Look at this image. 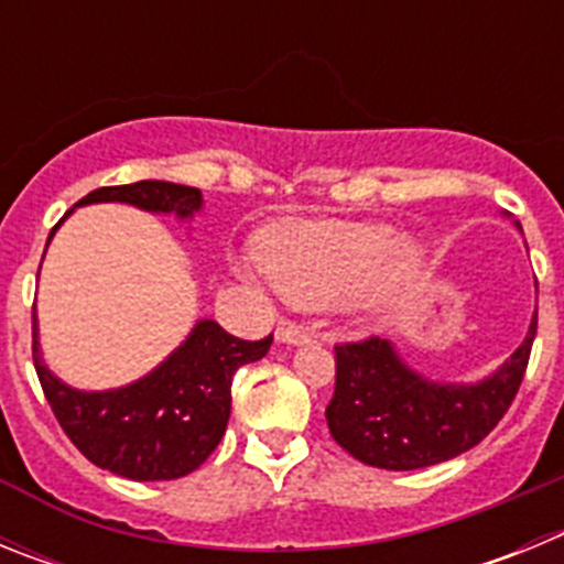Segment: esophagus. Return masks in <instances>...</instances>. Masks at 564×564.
<instances>
[{"instance_id":"esophagus-1","label":"esophagus","mask_w":564,"mask_h":564,"mask_svg":"<svg viewBox=\"0 0 564 564\" xmlns=\"http://www.w3.org/2000/svg\"><path fill=\"white\" fill-rule=\"evenodd\" d=\"M311 333L305 330V327L293 325V322H282V325L276 327V341L282 344H291V347H299V344H307L311 341Z\"/></svg>"}]
</instances>
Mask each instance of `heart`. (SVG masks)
I'll list each match as a JSON object with an SVG mask.
<instances>
[{
	"mask_svg": "<svg viewBox=\"0 0 564 564\" xmlns=\"http://www.w3.org/2000/svg\"><path fill=\"white\" fill-rule=\"evenodd\" d=\"M259 268L296 307L381 316L421 282L430 251L378 220H288L257 239Z\"/></svg>",
	"mask_w": 564,
	"mask_h": 564,
	"instance_id": "1",
	"label": "heart"
}]
</instances>
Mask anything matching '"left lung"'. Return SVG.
<instances>
[{
  "mask_svg": "<svg viewBox=\"0 0 564 564\" xmlns=\"http://www.w3.org/2000/svg\"><path fill=\"white\" fill-rule=\"evenodd\" d=\"M534 336L536 313L511 358L475 383L421 376L390 338L338 344L336 392L325 412L333 441L356 460L390 471H412L463 455L508 412Z\"/></svg>",
  "mask_w": 564,
  "mask_h": 564,
  "instance_id": "obj_1",
  "label": "left lung"
}]
</instances>
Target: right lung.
<instances>
[{"label":"right lung","mask_w":564,"mask_h":564,"mask_svg":"<svg viewBox=\"0 0 564 564\" xmlns=\"http://www.w3.org/2000/svg\"><path fill=\"white\" fill-rule=\"evenodd\" d=\"M93 203H127L141 212L174 214L181 223H188L200 214L203 194L200 188L166 181L96 188L69 208L62 223L78 206ZM271 341L273 336L242 341L214 318H197L181 347H174L138 381L112 390H78L44 364L33 307V364L62 430L89 463L141 482L177 480L206 463L226 435L234 372L242 364L259 361Z\"/></svg>","instance_id":"1"}]
</instances>
